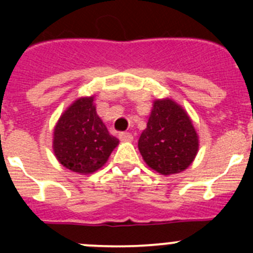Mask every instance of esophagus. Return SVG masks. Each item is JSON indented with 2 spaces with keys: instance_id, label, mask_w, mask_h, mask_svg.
Listing matches in <instances>:
<instances>
[{
  "instance_id": "34e87169",
  "label": "esophagus",
  "mask_w": 253,
  "mask_h": 253,
  "mask_svg": "<svg viewBox=\"0 0 253 253\" xmlns=\"http://www.w3.org/2000/svg\"><path fill=\"white\" fill-rule=\"evenodd\" d=\"M119 138L121 139L122 142H129L133 139V136H132V133H129V132H121V133L119 134Z\"/></svg>"
}]
</instances>
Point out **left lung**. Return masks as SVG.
<instances>
[{"label":"left lung","instance_id":"obj_1","mask_svg":"<svg viewBox=\"0 0 253 253\" xmlns=\"http://www.w3.org/2000/svg\"><path fill=\"white\" fill-rule=\"evenodd\" d=\"M138 149L148 167L170 175L190 167L198 150V137L190 117L170 99L155 100Z\"/></svg>","mask_w":253,"mask_h":253}]
</instances>
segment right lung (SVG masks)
I'll return each instance as SVG.
<instances>
[{
  "label": "right lung",
  "instance_id": "right-lung-1",
  "mask_svg": "<svg viewBox=\"0 0 253 253\" xmlns=\"http://www.w3.org/2000/svg\"><path fill=\"white\" fill-rule=\"evenodd\" d=\"M94 96L82 98L60 117L53 131V152L58 162L79 174L100 169L119 139L109 133L93 104Z\"/></svg>",
  "mask_w": 253,
  "mask_h": 253
}]
</instances>
